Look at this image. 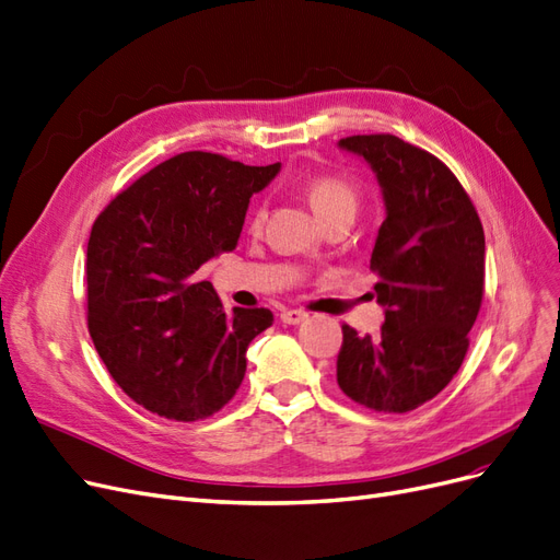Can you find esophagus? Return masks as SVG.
Returning a JSON list of instances; mask_svg holds the SVG:
<instances>
[{
	"label": "esophagus",
	"instance_id": "obj_1",
	"mask_svg": "<svg viewBox=\"0 0 560 560\" xmlns=\"http://www.w3.org/2000/svg\"><path fill=\"white\" fill-rule=\"evenodd\" d=\"M281 320H283L285 325H300V323L306 320V314L300 312V308H288V312L281 314Z\"/></svg>",
	"mask_w": 560,
	"mask_h": 560
}]
</instances>
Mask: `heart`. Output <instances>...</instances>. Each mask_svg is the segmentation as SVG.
Wrapping results in <instances>:
<instances>
[{"label": "heart", "mask_w": 560, "mask_h": 560, "mask_svg": "<svg viewBox=\"0 0 560 560\" xmlns=\"http://www.w3.org/2000/svg\"><path fill=\"white\" fill-rule=\"evenodd\" d=\"M306 198L312 202L318 219H325L335 212H355L358 196L353 186L337 177H316L306 186Z\"/></svg>", "instance_id": "obj_1"}]
</instances>
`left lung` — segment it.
<instances>
[{
  "label": "left lung",
  "instance_id": "obj_1",
  "mask_svg": "<svg viewBox=\"0 0 560 560\" xmlns=\"http://www.w3.org/2000/svg\"><path fill=\"white\" fill-rule=\"evenodd\" d=\"M339 150L374 171L385 205L371 269L385 323L378 337L343 325L337 383L353 401L408 412L457 374L485 291V231L459 179L397 136H350Z\"/></svg>",
  "mask_w": 560,
  "mask_h": 560
}]
</instances>
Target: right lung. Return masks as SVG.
<instances>
[{"label":"right lung","instance_id":"obj_1","mask_svg":"<svg viewBox=\"0 0 560 560\" xmlns=\"http://www.w3.org/2000/svg\"><path fill=\"white\" fill-rule=\"evenodd\" d=\"M281 163L210 152L159 163L121 191L88 242L90 335L115 383L161 418L196 422L235 397L269 308L231 314L198 269L237 246L252 196Z\"/></svg>","mask_w":560,"mask_h":560}]
</instances>
